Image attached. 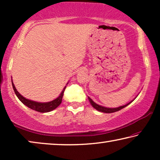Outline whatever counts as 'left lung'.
Wrapping results in <instances>:
<instances>
[{"label":"left lung","instance_id":"1","mask_svg":"<svg viewBox=\"0 0 160 160\" xmlns=\"http://www.w3.org/2000/svg\"><path fill=\"white\" fill-rule=\"evenodd\" d=\"M88 99L89 100V102H90V103L92 106L95 109H97L98 111H101V112H103V113H113V112H116V111H118L119 110H121V109L124 108V107H126L127 106H128L129 104L130 103V102H129V103L124 105V106H120V107H118V108H106V107H103V106H99V105L96 104L95 102H94L90 98L88 97Z\"/></svg>","mask_w":160,"mask_h":160}]
</instances>
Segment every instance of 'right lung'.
<instances>
[{
  "instance_id": "1",
  "label": "right lung",
  "mask_w": 160,
  "mask_h": 160,
  "mask_svg": "<svg viewBox=\"0 0 160 160\" xmlns=\"http://www.w3.org/2000/svg\"><path fill=\"white\" fill-rule=\"evenodd\" d=\"M12 86H13V89H14V92L17 96V98H19V100H20L23 104H25V106H27L28 108H31L34 111H38V112H41V113L49 112V111L54 110V109H55L57 107L60 106V104L62 102V96H63V94H64L65 87H65V88L63 89V90L62 92H61L60 95L59 96L58 98H56L55 100L48 102H38L36 101H32V100L26 99V98H24L23 96H22L18 92V91L17 90L16 88H15L13 82H12Z\"/></svg>"
}]
</instances>
